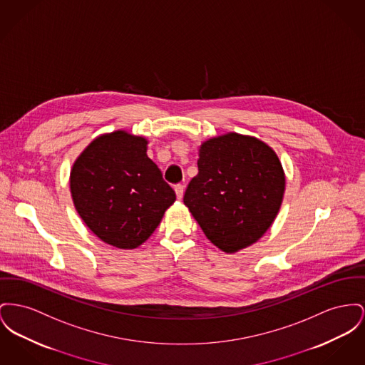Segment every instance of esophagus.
<instances>
[{"mask_svg": "<svg viewBox=\"0 0 365 365\" xmlns=\"http://www.w3.org/2000/svg\"><path fill=\"white\" fill-rule=\"evenodd\" d=\"M175 193H176V197L180 200L183 197V193H185V186L183 185H176L175 186Z\"/></svg>", "mask_w": 365, "mask_h": 365, "instance_id": "obj_1", "label": "esophagus"}]
</instances>
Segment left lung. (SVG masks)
Wrapping results in <instances>:
<instances>
[{"mask_svg": "<svg viewBox=\"0 0 365 365\" xmlns=\"http://www.w3.org/2000/svg\"><path fill=\"white\" fill-rule=\"evenodd\" d=\"M198 173L183 202L225 252L254 244L279 214L285 178L279 157L257 138L227 133L200 148Z\"/></svg>", "mask_w": 365, "mask_h": 365, "instance_id": "left-lung-1", "label": "left lung"}]
</instances>
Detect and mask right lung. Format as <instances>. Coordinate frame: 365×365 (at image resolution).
<instances>
[{
    "label": "right lung",
    "mask_w": 365,
    "mask_h": 365,
    "mask_svg": "<svg viewBox=\"0 0 365 365\" xmlns=\"http://www.w3.org/2000/svg\"><path fill=\"white\" fill-rule=\"evenodd\" d=\"M146 139L115 130L96 138L70 173L76 210L86 226L113 247L145 242L176 200L146 154Z\"/></svg>",
    "instance_id": "1"
}]
</instances>
